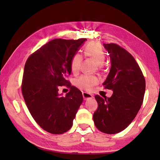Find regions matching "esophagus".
Wrapping results in <instances>:
<instances>
[{"label": "esophagus", "instance_id": "1", "mask_svg": "<svg viewBox=\"0 0 160 160\" xmlns=\"http://www.w3.org/2000/svg\"><path fill=\"white\" fill-rule=\"evenodd\" d=\"M82 95H83V98H84V100L91 99V98H93L92 95H91V94H89V93H87V92H82Z\"/></svg>", "mask_w": 160, "mask_h": 160}]
</instances>
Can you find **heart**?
Here are the masks:
<instances>
[{
    "instance_id": "heart-1",
    "label": "heart",
    "mask_w": 160,
    "mask_h": 160,
    "mask_svg": "<svg viewBox=\"0 0 160 160\" xmlns=\"http://www.w3.org/2000/svg\"><path fill=\"white\" fill-rule=\"evenodd\" d=\"M84 54L86 57L92 58L98 63V67L100 68L106 60V53L102 46L97 42H90L85 46ZM83 61V56L78 52H76L72 56L70 66L72 73H78L81 69ZM99 78L96 76L82 75L75 81L76 86L82 90L90 91L94 86L98 84Z\"/></svg>"
}]
</instances>
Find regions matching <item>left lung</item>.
<instances>
[{
  "label": "left lung",
  "instance_id": "1",
  "mask_svg": "<svg viewBox=\"0 0 160 160\" xmlns=\"http://www.w3.org/2000/svg\"><path fill=\"white\" fill-rule=\"evenodd\" d=\"M111 67L102 85L112 89L111 98L95 96L98 109L93 114L95 125L106 134H115L128 127L143 103L146 89L143 74L131 54L117 43H104Z\"/></svg>",
  "mask_w": 160,
  "mask_h": 160
}]
</instances>
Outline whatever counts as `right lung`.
<instances>
[{
	"mask_svg": "<svg viewBox=\"0 0 160 160\" xmlns=\"http://www.w3.org/2000/svg\"><path fill=\"white\" fill-rule=\"evenodd\" d=\"M86 38H56L36 50L28 58L22 82V93L26 106L36 123L52 134L69 130L83 96L67 78L71 73L72 56ZM66 86L70 91L65 97L58 93Z\"/></svg>",
	"mask_w": 160,
	"mask_h": 160,
	"instance_id": "right-lung-1",
	"label": "right lung"
}]
</instances>
